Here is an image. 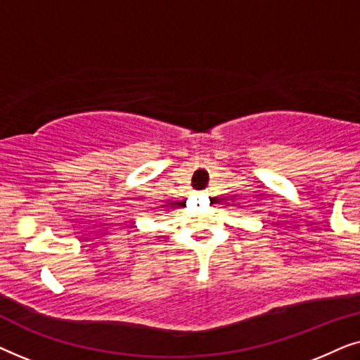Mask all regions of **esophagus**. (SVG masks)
<instances>
[{"label": "esophagus", "mask_w": 360, "mask_h": 360, "mask_svg": "<svg viewBox=\"0 0 360 360\" xmlns=\"http://www.w3.org/2000/svg\"><path fill=\"white\" fill-rule=\"evenodd\" d=\"M203 195H208V193H203Z\"/></svg>", "instance_id": "34e87169"}]
</instances>
